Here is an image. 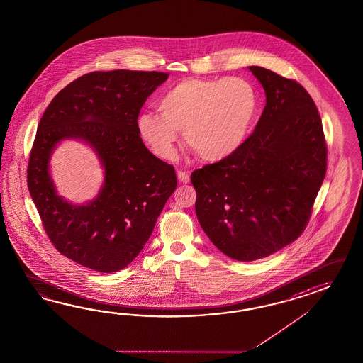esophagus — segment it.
Listing matches in <instances>:
<instances>
[{
  "instance_id": "1",
  "label": "esophagus",
  "mask_w": 363,
  "mask_h": 363,
  "mask_svg": "<svg viewBox=\"0 0 363 363\" xmlns=\"http://www.w3.org/2000/svg\"><path fill=\"white\" fill-rule=\"evenodd\" d=\"M177 177L181 184H189L190 182V177L185 172H177Z\"/></svg>"
}]
</instances>
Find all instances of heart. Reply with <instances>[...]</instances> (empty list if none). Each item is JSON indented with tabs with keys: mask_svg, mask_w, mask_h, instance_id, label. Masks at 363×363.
I'll return each instance as SVG.
<instances>
[{
	"mask_svg": "<svg viewBox=\"0 0 363 363\" xmlns=\"http://www.w3.org/2000/svg\"><path fill=\"white\" fill-rule=\"evenodd\" d=\"M161 114L145 111L136 130L157 157L174 159L179 133L195 153L210 162L241 150L256 123L259 98L242 77L186 79L160 99Z\"/></svg>",
	"mask_w": 363,
	"mask_h": 363,
	"instance_id": "heart-1",
	"label": "heart"
}]
</instances>
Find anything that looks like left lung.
Returning <instances> with one entry per match:
<instances>
[{
	"label": "left lung",
	"mask_w": 363,
	"mask_h": 363,
	"mask_svg": "<svg viewBox=\"0 0 363 363\" xmlns=\"http://www.w3.org/2000/svg\"><path fill=\"white\" fill-rule=\"evenodd\" d=\"M266 105L230 159L191 174L195 213L213 245L238 261L270 256L301 236L327 170L318 107L296 81L252 65Z\"/></svg>",
	"instance_id": "obj_1"
}]
</instances>
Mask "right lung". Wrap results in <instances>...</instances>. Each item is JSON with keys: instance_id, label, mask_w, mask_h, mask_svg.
Returning a JSON list of instances; mask_svg holds the SVG:
<instances>
[{"instance_id": "right-lung-1", "label": "right lung", "mask_w": 363, "mask_h": 363, "mask_svg": "<svg viewBox=\"0 0 363 363\" xmlns=\"http://www.w3.org/2000/svg\"><path fill=\"white\" fill-rule=\"evenodd\" d=\"M161 72H91L60 90L38 124L27 185L55 247L79 265L116 273L150 239L177 187L172 165L144 145L136 119L147 98L168 80ZM65 140L89 145L104 172L99 194L85 204L59 195L49 161Z\"/></svg>"}]
</instances>
